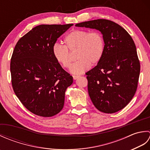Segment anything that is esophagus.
<instances>
[{"mask_svg":"<svg viewBox=\"0 0 150 150\" xmlns=\"http://www.w3.org/2000/svg\"><path fill=\"white\" fill-rule=\"evenodd\" d=\"M79 77H80V76H79V75H73V78L74 80H76V79H77Z\"/></svg>","mask_w":150,"mask_h":150,"instance_id":"obj_1","label":"esophagus"}]
</instances>
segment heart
<instances>
[{"label": "heart", "mask_w": 150, "mask_h": 150, "mask_svg": "<svg viewBox=\"0 0 150 150\" xmlns=\"http://www.w3.org/2000/svg\"><path fill=\"white\" fill-rule=\"evenodd\" d=\"M64 46L56 44L52 48L54 59L64 68L68 69L71 64L69 52L76 51L75 58L78 61L73 64L69 71L72 74H82L99 62L104 52V39L99 31L89 32L76 30L67 35L64 39Z\"/></svg>", "instance_id": "b5f03b06"}]
</instances>
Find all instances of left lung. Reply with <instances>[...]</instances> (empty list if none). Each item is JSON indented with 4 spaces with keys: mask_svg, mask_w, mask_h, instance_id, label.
Returning <instances> with one entry per match:
<instances>
[{
    "mask_svg": "<svg viewBox=\"0 0 150 150\" xmlns=\"http://www.w3.org/2000/svg\"><path fill=\"white\" fill-rule=\"evenodd\" d=\"M75 26L97 30L104 39L101 60L86 73L92 103L98 110L106 113L123 109L134 96L140 75L134 41L122 27L106 19L83 22Z\"/></svg>",
    "mask_w": 150,
    "mask_h": 150,
    "instance_id": "obj_1",
    "label": "left lung"
}]
</instances>
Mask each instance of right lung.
Returning <instances> with one entry per match:
<instances>
[{"label": "right lung", "mask_w": 150, "mask_h": 150, "mask_svg": "<svg viewBox=\"0 0 150 150\" xmlns=\"http://www.w3.org/2000/svg\"><path fill=\"white\" fill-rule=\"evenodd\" d=\"M42 24L18 40L11 59V83L22 104L37 115L49 117L64 107L73 77L54 59L57 39L73 26Z\"/></svg>", "instance_id": "1"}]
</instances>
